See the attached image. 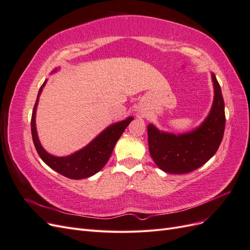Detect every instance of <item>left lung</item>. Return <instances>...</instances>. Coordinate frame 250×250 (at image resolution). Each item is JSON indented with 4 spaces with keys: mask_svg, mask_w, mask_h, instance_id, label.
<instances>
[{
    "mask_svg": "<svg viewBox=\"0 0 250 250\" xmlns=\"http://www.w3.org/2000/svg\"><path fill=\"white\" fill-rule=\"evenodd\" d=\"M214 82L213 106L203 123L191 132L173 134L148 125V145L151 157L161 170L171 174H184L200 168L214 156L223 139L225 128L224 101L221 87Z\"/></svg>",
    "mask_w": 250,
    "mask_h": 250,
    "instance_id": "8db88e82",
    "label": "left lung"
}]
</instances>
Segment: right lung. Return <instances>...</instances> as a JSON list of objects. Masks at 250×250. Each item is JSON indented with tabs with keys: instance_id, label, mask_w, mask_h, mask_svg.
Returning <instances> with one entry per match:
<instances>
[{
	"instance_id": "add662e5",
	"label": "right lung",
	"mask_w": 250,
	"mask_h": 250,
	"mask_svg": "<svg viewBox=\"0 0 250 250\" xmlns=\"http://www.w3.org/2000/svg\"><path fill=\"white\" fill-rule=\"evenodd\" d=\"M46 81L43 82V84L40 88L31 118L32 140L37 153L50 168L67 178L82 179L92 176L97 172H99L104 167L105 164L107 163L118 140L133 118L129 117L124 121L108 126L106 129L90 142L86 147L69 156L57 157L51 155L41 145L35 127V111L37 102H39L40 95L42 87L46 84Z\"/></svg>"
}]
</instances>
